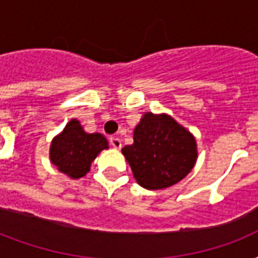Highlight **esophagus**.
Listing matches in <instances>:
<instances>
[{"label": "esophagus", "instance_id": "esophagus-1", "mask_svg": "<svg viewBox=\"0 0 258 258\" xmlns=\"http://www.w3.org/2000/svg\"><path fill=\"white\" fill-rule=\"evenodd\" d=\"M109 143H111V146H112L113 149L119 150L121 147V141H120V139H119V138H116V137L109 138Z\"/></svg>", "mask_w": 258, "mask_h": 258}]
</instances>
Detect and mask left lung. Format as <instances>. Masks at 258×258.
Returning a JSON list of instances; mask_svg holds the SVG:
<instances>
[{
	"label": "left lung",
	"instance_id": "8db88e82",
	"mask_svg": "<svg viewBox=\"0 0 258 258\" xmlns=\"http://www.w3.org/2000/svg\"><path fill=\"white\" fill-rule=\"evenodd\" d=\"M125 157L142 187L161 190L178 183L196 165L197 143L171 116L146 112L134 130V143L124 146Z\"/></svg>",
	"mask_w": 258,
	"mask_h": 258
}]
</instances>
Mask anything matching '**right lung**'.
I'll return each instance as SVG.
<instances>
[{
    "instance_id": "right-lung-1",
    "label": "right lung",
    "mask_w": 258,
    "mask_h": 258,
    "mask_svg": "<svg viewBox=\"0 0 258 258\" xmlns=\"http://www.w3.org/2000/svg\"><path fill=\"white\" fill-rule=\"evenodd\" d=\"M108 149V142L101 134H88L76 119L53 138L49 149L50 162L61 172L79 179L89 171L91 163L101 150Z\"/></svg>"
}]
</instances>
